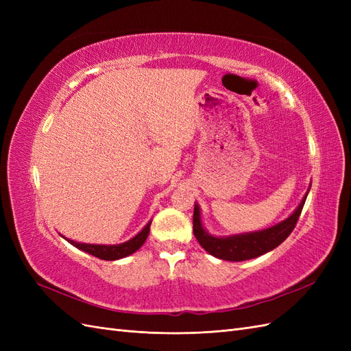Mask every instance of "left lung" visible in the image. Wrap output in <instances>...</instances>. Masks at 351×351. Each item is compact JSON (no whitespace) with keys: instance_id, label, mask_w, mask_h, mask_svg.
I'll list each match as a JSON object with an SVG mask.
<instances>
[{"instance_id":"obj_1","label":"left lung","mask_w":351,"mask_h":351,"mask_svg":"<svg viewBox=\"0 0 351 351\" xmlns=\"http://www.w3.org/2000/svg\"><path fill=\"white\" fill-rule=\"evenodd\" d=\"M307 195L300 202L299 208H297L293 214L280 224L274 226L271 228L256 231V232H247V234H239L231 237H214L209 236L208 232L202 227L200 222V212L199 206L195 205L193 212V232L199 244L204 247L212 256L231 261V262H240L258 258L261 254L267 253L280 244L291 234L297 221L302 214V209L304 206Z\"/></svg>"}]
</instances>
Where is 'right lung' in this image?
<instances>
[{
    "instance_id": "add662e5",
    "label": "right lung",
    "mask_w": 351,
    "mask_h": 351,
    "mask_svg": "<svg viewBox=\"0 0 351 351\" xmlns=\"http://www.w3.org/2000/svg\"><path fill=\"white\" fill-rule=\"evenodd\" d=\"M151 222L149 221L146 224V227L139 232V234L134 236L132 240L121 243V244H115V246H105V244H86V243H76L73 240H67L71 243L73 246H76L77 249L86 252L92 256H97L104 261H117L129 256V254L134 253L137 249L142 247V244L147 239V234H149V228H151Z\"/></svg>"
}]
</instances>
